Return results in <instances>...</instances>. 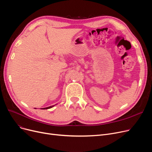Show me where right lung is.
Segmentation results:
<instances>
[{"mask_svg":"<svg viewBox=\"0 0 152 152\" xmlns=\"http://www.w3.org/2000/svg\"><path fill=\"white\" fill-rule=\"evenodd\" d=\"M57 104H55V105H52V106H50V107H46V108H41V109H42V110H46V109H49V108H52V107H53L55 105H56ZM35 109H36V108H35Z\"/></svg>","mask_w":152,"mask_h":152,"instance_id":"obj_1","label":"right lung"}]
</instances>
